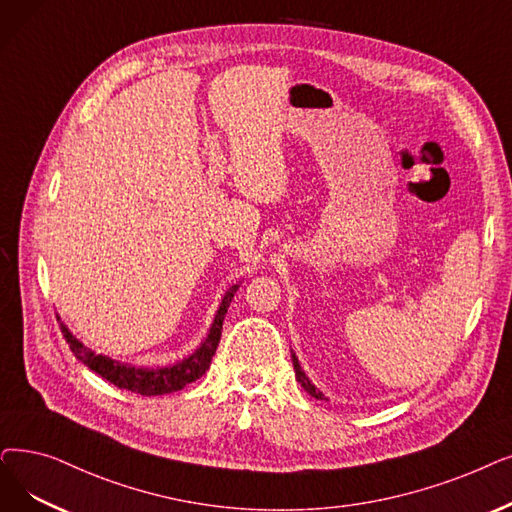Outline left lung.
I'll return each mask as SVG.
<instances>
[{"label": "left lung", "mask_w": 512, "mask_h": 512, "mask_svg": "<svg viewBox=\"0 0 512 512\" xmlns=\"http://www.w3.org/2000/svg\"><path fill=\"white\" fill-rule=\"evenodd\" d=\"M291 358H293V366H295V376H297V381L301 383V387H303L311 397H316V399H326V397H324V393H322V391H318V389H316V385L311 383V381L307 379V376H305V372L301 370V364H299V360H297V355H295V353H291Z\"/></svg>", "instance_id": "1"}]
</instances>
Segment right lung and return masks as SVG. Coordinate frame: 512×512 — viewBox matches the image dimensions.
Wrapping results in <instances>:
<instances>
[{"instance_id":"right-lung-1","label":"right lung","mask_w":512,"mask_h":512,"mask_svg":"<svg viewBox=\"0 0 512 512\" xmlns=\"http://www.w3.org/2000/svg\"><path fill=\"white\" fill-rule=\"evenodd\" d=\"M236 291H238V284H234L224 295V299H221L209 335L201 343V347H198L192 355H188L186 360L177 362L173 366H165V368H138V366L110 360L102 353H94L92 349H87L79 339L73 337V332L62 322H60V330H62L66 343H69L71 351L75 353V358L79 362H83L90 370H94L96 374H100L102 379H106L108 383H113L119 389L146 395V397L165 395V393L184 389L186 385L194 383L196 379H201V376L209 370L215 349L221 339V326H224V318L228 314V307H230Z\"/></svg>"}]
</instances>
